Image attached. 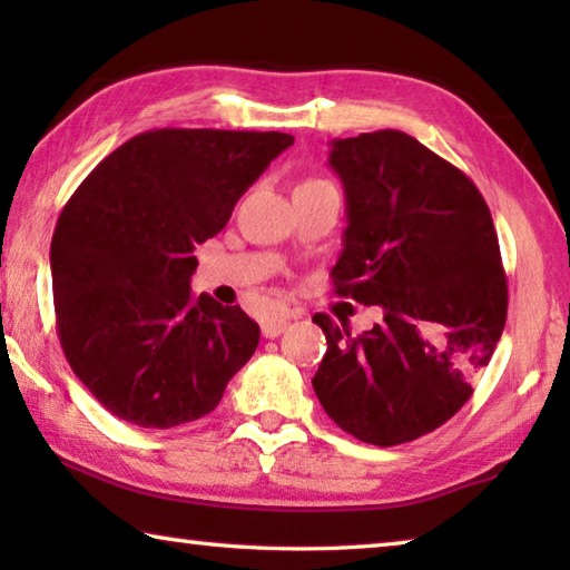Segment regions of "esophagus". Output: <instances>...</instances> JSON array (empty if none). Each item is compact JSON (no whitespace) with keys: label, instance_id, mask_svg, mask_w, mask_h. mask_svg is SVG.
<instances>
[{"label":"esophagus","instance_id":"1","mask_svg":"<svg viewBox=\"0 0 570 570\" xmlns=\"http://www.w3.org/2000/svg\"><path fill=\"white\" fill-rule=\"evenodd\" d=\"M286 326H288L286 320H266L262 324V334L266 340H276V336H282L286 332Z\"/></svg>","mask_w":570,"mask_h":570}]
</instances>
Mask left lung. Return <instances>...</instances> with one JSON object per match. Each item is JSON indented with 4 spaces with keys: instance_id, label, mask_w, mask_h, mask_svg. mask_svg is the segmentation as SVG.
I'll return each mask as SVG.
<instances>
[{
    "instance_id": "1",
    "label": "left lung",
    "mask_w": 570,
    "mask_h": 570,
    "mask_svg": "<svg viewBox=\"0 0 570 570\" xmlns=\"http://www.w3.org/2000/svg\"><path fill=\"white\" fill-rule=\"evenodd\" d=\"M330 166L346 198L334 292L384 316L352 336L316 314L326 354L312 384L344 432L402 445L470 400L503 334L508 282L493 216L465 173L407 132L332 140Z\"/></svg>"
}]
</instances>
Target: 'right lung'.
I'll return each instance as SVG.
<instances>
[{"label": "right lung", "instance_id": "obj_1", "mask_svg": "<svg viewBox=\"0 0 570 570\" xmlns=\"http://www.w3.org/2000/svg\"><path fill=\"white\" fill-rule=\"evenodd\" d=\"M288 146L286 132L148 130L67 200L50 246L57 334L115 417L148 430L204 417L256 352L244 308L193 296V250Z\"/></svg>", "mask_w": 570, "mask_h": 570}]
</instances>
